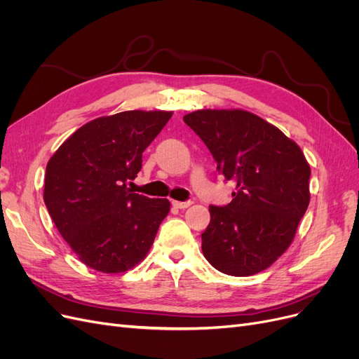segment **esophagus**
Masks as SVG:
<instances>
[{
	"instance_id": "esophagus-1",
	"label": "esophagus",
	"mask_w": 359,
	"mask_h": 359,
	"mask_svg": "<svg viewBox=\"0 0 359 359\" xmlns=\"http://www.w3.org/2000/svg\"><path fill=\"white\" fill-rule=\"evenodd\" d=\"M193 202L191 201H187V202H180V201H172V205L175 206V208H178V210H186V208H189V206L191 205Z\"/></svg>"
}]
</instances>
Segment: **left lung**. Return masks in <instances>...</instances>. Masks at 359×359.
Returning <instances> with one entry per match:
<instances>
[{
  "instance_id": "1",
  "label": "left lung",
  "mask_w": 359,
  "mask_h": 359,
  "mask_svg": "<svg viewBox=\"0 0 359 359\" xmlns=\"http://www.w3.org/2000/svg\"><path fill=\"white\" fill-rule=\"evenodd\" d=\"M236 190L210 206L202 252L220 273L247 277L273 265L293 241L310 202V166L276 126L243 109H201L184 116Z\"/></svg>"
}]
</instances>
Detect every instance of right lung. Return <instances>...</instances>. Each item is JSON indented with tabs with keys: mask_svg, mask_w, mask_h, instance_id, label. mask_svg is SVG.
<instances>
[{
	"mask_svg": "<svg viewBox=\"0 0 359 359\" xmlns=\"http://www.w3.org/2000/svg\"><path fill=\"white\" fill-rule=\"evenodd\" d=\"M170 116L166 111H126L95 118L48 161L43 199L58 232L86 266L124 273L149 252L170 203L132 193L127 184Z\"/></svg>",
	"mask_w": 359,
	"mask_h": 359,
	"instance_id": "right-lung-1",
	"label": "right lung"
}]
</instances>
